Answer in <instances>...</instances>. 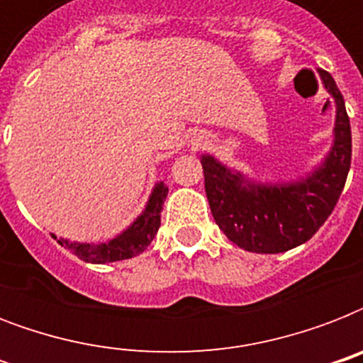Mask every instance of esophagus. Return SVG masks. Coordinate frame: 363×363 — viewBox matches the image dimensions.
<instances>
[{
    "mask_svg": "<svg viewBox=\"0 0 363 363\" xmlns=\"http://www.w3.org/2000/svg\"><path fill=\"white\" fill-rule=\"evenodd\" d=\"M205 145H207V137H205L203 133H194V135L190 137V147L192 148H203Z\"/></svg>",
    "mask_w": 363,
    "mask_h": 363,
    "instance_id": "esophagus-1",
    "label": "esophagus"
}]
</instances>
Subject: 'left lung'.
Masks as SVG:
<instances>
[{
	"label": "left lung",
	"mask_w": 363,
	"mask_h": 363,
	"mask_svg": "<svg viewBox=\"0 0 363 363\" xmlns=\"http://www.w3.org/2000/svg\"><path fill=\"white\" fill-rule=\"evenodd\" d=\"M322 84L335 101L333 143L315 169L290 182H258L201 156L211 213L226 238L248 252H286L309 241L332 215L350 169L352 137L345 99L328 71Z\"/></svg>",
	"instance_id": "8db88e82"
}]
</instances>
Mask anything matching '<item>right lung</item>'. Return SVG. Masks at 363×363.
I'll return each mask as SVG.
<instances>
[{
    "label": "right lung",
    "mask_w": 363,
    "mask_h": 363,
    "mask_svg": "<svg viewBox=\"0 0 363 363\" xmlns=\"http://www.w3.org/2000/svg\"><path fill=\"white\" fill-rule=\"evenodd\" d=\"M167 190L164 181L156 182L152 192L148 196V201L145 209L135 220L131 222L130 226L125 228L124 232L118 233L116 238L105 242H79L69 241V239L56 238L58 242L64 248L79 256L81 259L88 264H109V262H121V259L133 258L145 250L154 239L156 232L160 228L162 220V209H164V201L167 198Z\"/></svg>",
    "instance_id": "right-lung-1"
}]
</instances>
